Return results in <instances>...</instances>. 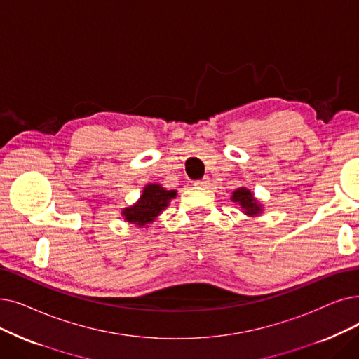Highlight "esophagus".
Instances as JSON below:
<instances>
[{
    "label": "esophagus",
    "mask_w": 359,
    "mask_h": 359,
    "mask_svg": "<svg viewBox=\"0 0 359 359\" xmlns=\"http://www.w3.org/2000/svg\"><path fill=\"white\" fill-rule=\"evenodd\" d=\"M210 184V179L208 177H204L202 180H196L195 182V186H198V188H205V186Z\"/></svg>",
    "instance_id": "34e87169"
}]
</instances>
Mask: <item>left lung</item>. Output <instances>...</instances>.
I'll use <instances>...</instances> for the list:
<instances>
[{
    "mask_svg": "<svg viewBox=\"0 0 359 359\" xmlns=\"http://www.w3.org/2000/svg\"><path fill=\"white\" fill-rule=\"evenodd\" d=\"M230 199L231 202L238 204L242 212L248 217L254 218L264 212V205L254 196V194L246 188V186H241V188L233 191Z\"/></svg>",
    "mask_w": 359,
    "mask_h": 359,
    "instance_id": "1",
    "label": "left lung"
}]
</instances>
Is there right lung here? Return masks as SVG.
I'll list each match as a JSON object with an SVG mask.
<instances>
[{
    "instance_id": "right-lung-1",
    "label": "right lung",
    "mask_w": 359,
    "mask_h": 359,
    "mask_svg": "<svg viewBox=\"0 0 359 359\" xmlns=\"http://www.w3.org/2000/svg\"><path fill=\"white\" fill-rule=\"evenodd\" d=\"M177 191H167L163 184L149 183L147 184L142 195L135 202L121 210L124 222L135 224L137 227H147L148 224L157 220V217L170 205L171 199H175Z\"/></svg>"
}]
</instances>
